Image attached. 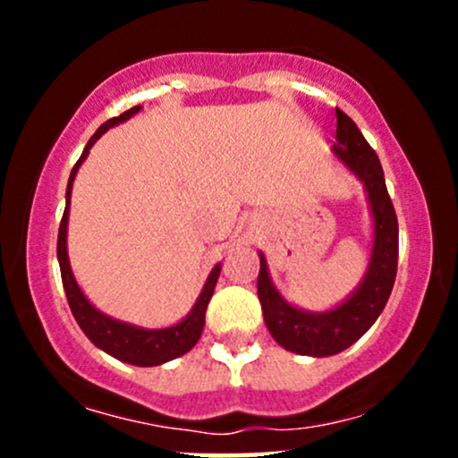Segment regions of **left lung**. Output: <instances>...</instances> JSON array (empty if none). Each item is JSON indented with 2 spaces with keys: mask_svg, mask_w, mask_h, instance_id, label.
<instances>
[{
  "mask_svg": "<svg viewBox=\"0 0 458 458\" xmlns=\"http://www.w3.org/2000/svg\"><path fill=\"white\" fill-rule=\"evenodd\" d=\"M335 118L334 155L361 178L375 219V247L364 282L343 306L323 314L303 312L280 297L269 280L265 256L260 254L259 299L267 327L286 351L312 357L340 353L370 329L390 299L398 267V219L379 157L343 109H335Z\"/></svg>",
  "mask_w": 458,
  "mask_h": 458,
  "instance_id": "obj_1",
  "label": "left lung"
}]
</instances>
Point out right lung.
Instances as JSON below:
<instances>
[{"instance_id": "1", "label": "right lung", "mask_w": 458, "mask_h": 458, "mask_svg": "<svg viewBox=\"0 0 458 458\" xmlns=\"http://www.w3.org/2000/svg\"><path fill=\"white\" fill-rule=\"evenodd\" d=\"M140 105L127 109L124 114L115 115V118H109L107 123L101 124L97 129V133L92 135L88 146L83 148L81 157L75 163V167L71 170V178H68L66 187V208L64 215H62L60 222V233H57V260H60V271H62V284H64L68 306H71V312L79 327L83 329V334L92 340L98 349H103L105 353L114 355L115 360L127 361V364L133 366H159L165 364V361L174 360V357L185 355L187 351H191L196 343L202 335L204 329V317H207V306L211 301L215 284H217L219 271H222V265H217L208 276L207 284H204L202 293H199L196 306H193L191 312L187 314V318H182L178 325H172V327L165 329H140L133 327V325L120 323V320H114L105 317L103 312H98L97 308L83 297L81 288L77 286L75 277H72L71 265H68V254H66V225H68V204H71V191H72V181H75V174L81 165V161L86 159L88 152L94 146L101 135L114 124L124 123V120L131 118L133 114L140 112Z\"/></svg>"}]
</instances>
